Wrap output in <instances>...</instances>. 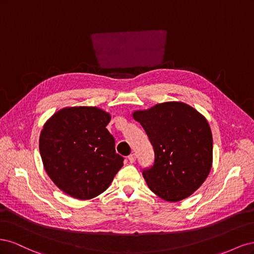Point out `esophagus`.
<instances>
[{
  "label": "esophagus",
  "mask_w": 254,
  "mask_h": 254,
  "mask_svg": "<svg viewBox=\"0 0 254 254\" xmlns=\"http://www.w3.org/2000/svg\"><path fill=\"white\" fill-rule=\"evenodd\" d=\"M135 159H136V157H135L134 153H131V155L128 156V160H129L130 163H133L134 161H135Z\"/></svg>",
  "instance_id": "obj_1"
}]
</instances>
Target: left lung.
Returning a JSON list of instances; mask_svg holds the SVG:
<instances>
[{"instance_id": "1", "label": "left lung", "mask_w": 254, "mask_h": 254, "mask_svg": "<svg viewBox=\"0 0 254 254\" xmlns=\"http://www.w3.org/2000/svg\"><path fill=\"white\" fill-rule=\"evenodd\" d=\"M132 117L155 151L153 165L143 171L150 190L171 202L190 196L209 176L213 162V137L205 118L181 102L158 104Z\"/></svg>"}]
</instances>
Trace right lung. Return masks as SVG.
Masks as SVG:
<instances>
[{
    "label": "right lung",
    "mask_w": 254,
    "mask_h": 254,
    "mask_svg": "<svg viewBox=\"0 0 254 254\" xmlns=\"http://www.w3.org/2000/svg\"><path fill=\"white\" fill-rule=\"evenodd\" d=\"M111 117L97 107H66L45 123L39 150L45 172L68 196L94 198L109 188L124 158L106 126Z\"/></svg>",
    "instance_id": "obj_1"
}]
</instances>
